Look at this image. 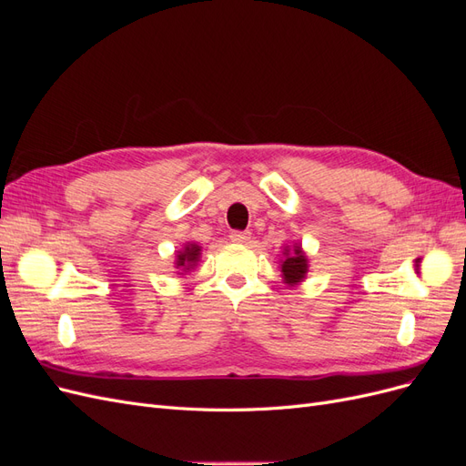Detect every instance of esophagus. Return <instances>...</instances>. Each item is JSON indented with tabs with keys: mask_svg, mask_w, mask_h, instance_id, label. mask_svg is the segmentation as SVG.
<instances>
[{
	"mask_svg": "<svg viewBox=\"0 0 466 466\" xmlns=\"http://www.w3.org/2000/svg\"><path fill=\"white\" fill-rule=\"evenodd\" d=\"M231 241L238 243V245H245L250 241V231H233L231 233Z\"/></svg>",
	"mask_w": 466,
	"mask_h": 466,
	"instance_id": "1",
	"label": "esophagus"
}]
</instances>
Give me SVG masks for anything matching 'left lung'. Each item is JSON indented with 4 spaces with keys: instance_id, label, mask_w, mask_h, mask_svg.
<instances>
[{
    "instance_id": "obj_1",
    "label": "left lung",
    "mask_w": 466,
    "mask_h": 466,
    "mask_svg": "<svg viewBox=\"0 0 466 466\" xmlns=\"http://www.w3.org/2000/svg\"><path fill=\"white\" fill-rule=\"evenodd\" d=\"M279 258V272H281V281L288 288L299 286L301 281H305L307 272H309V258L307 252L299 243H293L284 247V252H281Z\"/></svg>"
}]
</instances>
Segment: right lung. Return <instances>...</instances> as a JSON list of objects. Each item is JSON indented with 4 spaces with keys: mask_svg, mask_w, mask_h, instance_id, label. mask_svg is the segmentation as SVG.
<instances>
[{
    "mask_svg": "<svg viewBox=\"0 0 466 466\" xmlns=\"http://www.w3.org/2000/svg\"><path fill=\"white\" fill-rule=\"evenodd\" d=\"M202 258V247L198 243H185L180 250H177V258H175V268L178 276H187L192 272L196 266H198Z\"/></svg>",
    "mask_w": 466,
    "mask_h": 466,
    "instance_id": "right-lung-1",
    "label": "right lung"
}]
</instances>
